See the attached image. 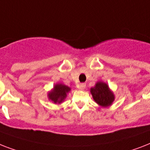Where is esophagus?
I'll list each match as a JSON object with an SVG mask.
<instances>
[{
	"label": "esophagus",
	"instance_id": "obj_1",
	"mask_svg": "<svg viewBox=\"0 0 150 150\" xmlns=\"http://www.w3.org/2000/svg\"><path fill=\"white\" fill-rule=\"evenodd\" d=\"M85 87H86V83H81L79 84V88L81 90L85 89Z\"/></svg>",
	"mask_w": 150,
	"mask_h": 150
}]
</instances>
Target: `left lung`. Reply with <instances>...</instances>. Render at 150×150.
Segmentation results:
<instances>
[{"mask_svg":"<svg viewBox=\"0 0 150 150\" xmlns=\"http://www.w3.org/2000/svg\"><path fill=\"white\" fill-rule=\"evenodd\" d=\"M90 91L94 101L102 108L111 106L115 98L108 85L103 81H98L94 87L91 88Z\"/></svg>","mask_w":150,"mask_h":150,"instance_id":"left-lung-1","label":"left lung"}]
</instances>
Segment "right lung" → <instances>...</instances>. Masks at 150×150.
<instances>
[{
    "mask_svg": "<svg viewBox=\"0 0 150 150\" xmlns=\"http://www.w3.org/2000/svg\"><path fill=\"white\" fill-rule=\"evenodd\" d=\"M70 91H71V88L69 87L58 83L54 84L53 88L48 92L47 97L49 100H51L52 103L59 105L64 101Z\"/></svg>",
    "mask_w": 150,
    "mask_h": 150,
    "instance_id": "1",
    "label": "right lung"
}]
</instances>
